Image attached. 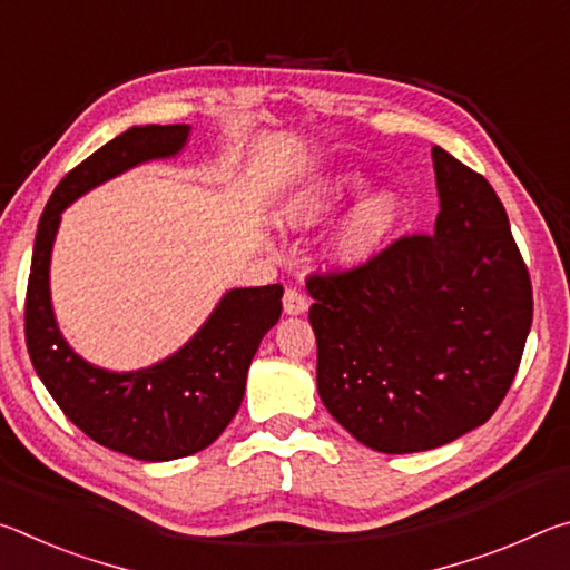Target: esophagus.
I'll use <instances>...</instances> for the list:
<instances>
[{
    "label": "esophagus",
    "mask_w": 570,
    "mask_h": 570,
    "mask_svg": "<svg viewBox=\"0 0 570 570\" xmlns=\"http://www.w3.org/2000/svg\"><path fill=\"white\" fill-rule=\"evenodd\" d=\"M306 308H308L306 296L298 292V288H286V292H284V312L292 314V316H298V314H304Z\"/></svg>",
    "instance_id": "esophagus-1"
}]
</instances>
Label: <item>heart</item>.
Here are the masks:
<instances>
[{"instance_id":"b5f03b06","label":"heart","mask_w":570,"mask_h":570,"mask_svg":"<svg viewBox=\"0 0 570 570\" xmlns=\"http://www.w3.org/2000/svg\"><path fill=\"white\" fill-rule=\"evenodd\" d=\"M364 186V178L356 173L314 180L278 204L272 214L276 228L308 230L330 218L346 198ZM402 204L397 193L380 188L362 196L346 210L330 238V258L336 266H362L380 254L394 228L400 224Z\"/></svg>"}]
</instances>
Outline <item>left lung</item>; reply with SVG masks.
Instances as JSON below:
<instances>
[{
  "mask_svg": "<svg viewBox=\"0 0 570 570\" xmlns=\"http://www.w3.org/2000/svg\"><path fill=\"white\" fill-rule=\"evenodd\" d=\"M440 214L342 274H312L324 407L362 445L404 455L485 424L513 384L533 288L480 173L432 148Z\"/></svg>",
  "mask_w": 570,
  "mask_h": 570,
  "instance_id": "obj_1",
  "label": "left lung"
}]
</instances>
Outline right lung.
Returning a JSON list of instances; mask_svg holds the SVG:
<instances>
[{
    "instance_id": "right-lung-1",
    "label": "right lung",
    "mask_w": 570,
    "mask_h": 570,
    "mask_svg": "<svg viewBox=\"0 0 570 570\" xmlns=\"http://www.w3.org/2000/svg\"><path fill=\"white\" fill-rule=\"evenodd\" d=\"M190 125H132L72 168L37 226L24 336L37 377L67 420L122 455L166 462L208 448L240 407L250 360L282 316L278 284L230 288L204 326L166 360L132 372L85 362L65 342L50 296V258L62 210L100 183L186 148Z\"/></svg>"
}]
</instances>
